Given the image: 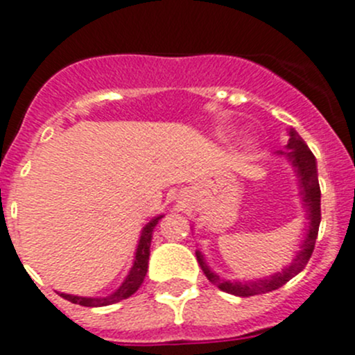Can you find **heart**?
<instances>
[{
  "instance_id": "heart-1",
  "label": "heart",
  "mask_w": 355,
  "mask_h": 355,
  "mask_svg": "<svg viewBox=\"0 0 355 355\" xmlns=\"http://www.w3.org/2000/svg\"><path fill=\"white\" fill-rule=\"evenodd\" d=\"M243 150L244 154H251L254 150V142L253 140H246V142L243 144Z\"/></svg>"
}]
</instances>
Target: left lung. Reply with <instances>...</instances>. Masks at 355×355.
<instances>
[{"instance_id": "obj_1", "label": "left lung", "mask_w": 355, "mask_h": 355, "mask_svg": "<svg viewBox=\"0 0 355 355\" xmlns=\"http://www.w3.org/2000/svg\"><path fill=\"white\" fill-rule=\"evenodd\" d=\"M288 150H279L277 156H284L291 163L297 173L298 185H300V199L302 206L305 209V232L304 241L300 244V250L295 253L293 260L290 265H286L281 272H274L267 277H260V279L251 281H227L222 279L218 274L213 272L209 269V265L206 263L205 254L201 251H196L199 265H201L202 272L208 277L209 283L216 284L222 291L236 297H253V295L269 293V291L277 290L288 281L293 279L297 274H300L305 269L309 258H311L312 251H314L315 239H318L319 223H321V189H319L318 180V163H315L314 154L307 147L297 130H290V140H288Z\"/></svg>"}]
</instances>
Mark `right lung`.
<instances>
[{
  "label": "right lung",
  "instance_id": "add662e5",
  "mask_svg": "<svg viewBox=\"0 0 355 355\" xmlns=\"http://www.w3.org/2000/svg\"><path fill=\"white\" fill-rule=\"evenodd\" d=\"M163 218V215H157L154 218H150L146 223V227L142 229L140 234L139 246L135 250V260H133L132 269H130L128 276L125 277V281L121 283V286L111 293L109 297L102 298H94V297H76V295H67L60 293L62 298L72 302V304L83 305V307H105V305L118 304V302L125 300V298L132 297L140 286H142L144 279H146L147 267H149V254H150V241H153V230L157 225V222Z\"/></svg>",
  "mask_w": 355,
  "mask_h": 355
}]
</instances>
